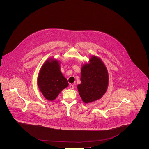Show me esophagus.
<instances>
[{"label":"esophagus","mask_w":149,"mask_h":149,"mask_svg":"<svg viewBox=\"0 0 149 149\" xmlns=\"http://www.w3.org/2000/svg\"><path fill=\"white\" fill-rule=\"evenodd\" d=\"M69 88L71 89H73L74 88V85H70L69 86Z\"/></svg>","instance_id":"1"}]
</instances>
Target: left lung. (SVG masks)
Wrapping results in <instances>:
<instances>
[{
	"mask_svg": "<svg viewBox=\"0 0 149 149\" xmlns=\"http://www.w3.org/2000/svg\"><path fill=\"white\" fill-rule=\"evenodd\" d=\"M80 80L78 92L84 103H91L102 98L107 89L108 74L106 66L99 58L93 56L89 64L82 66Z\"/></svg>",
	"mask_w": 149,
	"mask_h": 149,
	"instance_id": "left-lung-1",
	"label": "left lung"
}]
</instances>
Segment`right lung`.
I'll use <instances>...</instances> for the list:
<instances>
[{
	"mask_svg": "<svg viewBox=\"0 0 149 149\" xmlns=\"http://www.w3.org/2000/svg\"><path fill=\"white\" fill-rule=\"evenodd\" d=\"M60 64L56 60H48L43 65L39 72L38 86L45 98L56 99L59 93L69 84L60 70Z\"/></svg>",
	"mask_w": 149,
	"mask_h": 149,
	"instance_id": "1",
	"label": "right lung"
}]
</instances>
